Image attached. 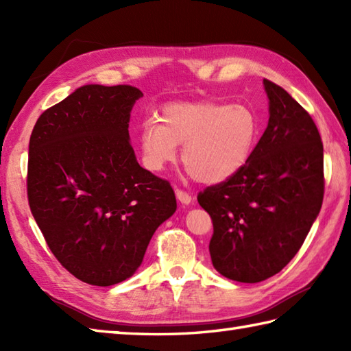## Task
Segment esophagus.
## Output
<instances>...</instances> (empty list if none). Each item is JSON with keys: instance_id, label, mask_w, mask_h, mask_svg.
<instances>
[{"instance_id": "1", "label": "esophagus", "mask_w": 351, "mask_h": 351, "mask_svg": "<svg viewBox=\"0 0 351 351\" xmlns=\"http://www.w3.org/2000/svg\"><path fill=\"white\" fill-rule=\"evenodd\" d=\"M176 197H178V200H180V202L184 204V205L191 204V200H193L190 193L184 191V190H176Z\"/></svg>"}]
</instances>
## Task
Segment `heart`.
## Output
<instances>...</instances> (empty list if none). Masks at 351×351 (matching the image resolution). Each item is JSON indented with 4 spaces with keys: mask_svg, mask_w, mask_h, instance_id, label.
<instances>
[{
    "mask_svg": "<svg viewBox=\"0 0 351 351\" xmlns=\"http://www.w3.org/2000/svg\"><path fill=\"white\" fill-rule=\"evenodd\" d=\"M259 131L255 111L243 104H170L161 110L158 122L141 126L140 147L145 166L161 171L182 145L181 160L189 173L199 182L219 184L247 164Z\"/></svg>",
    "mask_w": 351,
    "mask_h": 351,
    "instance_id": "1",
    "label": "heart"
}]
</instances>
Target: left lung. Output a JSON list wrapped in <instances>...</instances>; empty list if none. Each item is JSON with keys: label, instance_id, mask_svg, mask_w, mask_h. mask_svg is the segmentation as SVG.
Segmentation results:
<instances>
[{"label": "left lung", "instance_id": "left-lung-1", "mask_svg": "<svg viewBox=\"0 0 351 351\" xmlns=\"http://www.w3.org/2000/svg\"><path fill=\"white\" fill-rule=\"evenodd\" d=\"M264 88L270 117L250 160L228 181L197 195L213 220L214 268L244 283L271 278L295 256L324 196L317 125L280 86L264 80Z\"/></svg>", "mask_w": 351, "mask_h": 351}]
</instances>
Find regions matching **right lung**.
I'll use <instances>...</instances> for the list:
<instances>
[{
	"instance_id": "obj_1",
	"label": "right lung",
	"mask_w": 351,
	"mask_h": 351,
	"mask_svg": "<svg viewBox=\"0 0 351 351\" xmlns=\"http://www.w3.org/2000/svg\"><path fill=\"white\" fill-rule=\"evenodd\" d=\"M132 86L87 84L45 110L29 137L27 195L48 247L96 287L128 279L162 221L176 211L169 181L137 162Z\"/></svg>"
}]
</instances>
